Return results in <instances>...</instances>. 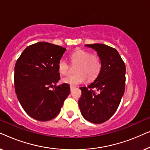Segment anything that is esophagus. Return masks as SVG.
Returning a JSON list of instances; mask_svg holds the SVG:
<instances>
[{
	"label": "esophagus",
	"mask_w": 150,
	"mask_h": 150,
	"mask_svg": "<svg viewBox=\"0 0 150 150\" xmlns=\"http://www.w3.org/2000/svg\"><path fill=\"white\" fill-rule=\"evenodd\" d=\"M74 88H75V87H74V86H70V90H71V91H72V90L74 89Z\"/></svg>",
	"instance_id": "34e87169"
}]
</instances>
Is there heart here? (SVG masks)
Wrapping results in <instances>:
<instances>
[{"label":"heart","mask_w":150,"mask_h":150,"mask_svg":"<svg viewBox=\"0 0 150 150\" xmlns=\"http://www.w3.org/2000/svg\"><path fill=\"white\" fill-rule=\"evenodd\" d=\"M70 59L71 65L77 66L76 74L64 77L63 83L74 85L83 83L86 79L89 82L93 81L99 76L102 65L101 59L97 55L83 49H77L71 53ZM57 67L59 72L62 75L68 74L71 71V65L64 58L59 61Z\"/></svg>","instance_id":"1"}]
</instances>
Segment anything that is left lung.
I'll use <instances>...</instances> for the list:
<instances>
[{
	"instance_id": "8db88e82",
	"label": "left lung",
	"mask_w": 150,
	"mask_h": 150,
	"mask_svg": "<svg viewBox=\"0 0 150 150\" xmlns=\"http://www.w3.org/2000/svg\"><path fill=\"white\" fill-rule=\"evenodd\" d=\"M85 46L97 52L102 65L99 76L93 83L80 87L82 94L79 106L86 120L102 124L113 115L120 105L125 91L126 65L117 50L112 47L102 44Z\"/></svg>"
}]
</instances>
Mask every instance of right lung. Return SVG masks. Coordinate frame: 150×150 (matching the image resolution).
<instances>
[{"label": "right lung", "mask_w": 150, "mask_h": 150, "mask_svg": "<svg viewBox=\"0 0 150 150\" xmlns=\"http://www.w3.org/2000/svg\"><path fill=\"white\" fill-rule=\"evenodd\" d=\"M65 50L50 43L38 42L26 47L16 61V95L23 109L35 120L54 119L69 96L68 84L56 86L60 79L57 64ZM50 87L54 88L50 90Z\"/></svg>", "instance_id": "right-lung-1"}]
</instances>
